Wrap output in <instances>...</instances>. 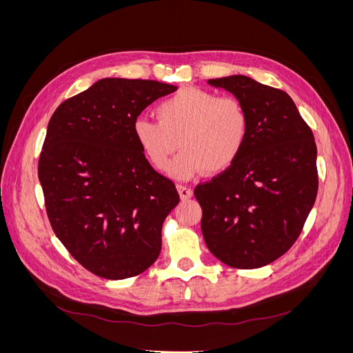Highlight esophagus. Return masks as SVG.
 I'll return each instance as SVG.
<instances>
[{
  "label": "esophagus",
  "instance_id": "esophagus-1",
  "mask_svg": "<svg viewBox=\"0 0 353 353\" xmlns=\"http://www.w3.org/2000/svg\"><path fill=\"white\" fill-rule=\"evenodd\" d=\"M178 193H179V196H181V199L183 200H187V199H190L191 196H193V188L191 187H187V185H178Z\"/></svg>",
  "mask_w": 353,
  "mask_h": 353
}]
</instances>
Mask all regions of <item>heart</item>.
I'll use <instances>...</instances> for the list:
<instances>
[{"label":"heart","instance_id":"obj_1","mask_svg":"<svg viewBox=\"0 0 353 353\" xmlns=\"http://www.w3.org/2000/svg\"><path fill=\"white\" fill-rule=\"evenodd\" d=\"M159 119L138 117L134 137L144 157L163 170L176 148H183L169 166L176 178L203 170L219 174L243 153L250 134V116L244 103L197 87L181 90L157 105Z\"/></svg>","mask_w":353,"mask_h":353}]
</instances>
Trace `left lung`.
Returning <instances> with one entry per match:
<instances>
[{
    "mask_svg": "<svg viewBox=\"0 0 353 353\" xmlns=\"http://www.w3.org/2000/svg\"><path fill=\"white\" fill-rule=\"evenodd\" d=\"M208 82L244 103L250 134L234 165L194 190L203 210L201 232L221 262L261 268L292 248L315 203L314 134L281 90L244 74Z\"/></svg>",
    "mask_w": 353,
    "mask_h": 353,
    "instance_id": "1",
    "label": "left lung"
}]
</instances>
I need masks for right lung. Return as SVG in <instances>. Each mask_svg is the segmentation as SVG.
<instances>
[{"instance_id": "obj_1", "label": "right lung", "mask_w": 353, "mask_h": 353, "mask_svg": "<svg viewBox=\"0 0 353 353\" xmlns=\"http://www.w3.org/2000/svg\"><path fill=\"white\" fill-rule=\"evenodd\" d=\"M175 85L104 78L63 101L38 163L59 240L83 268L108 280L144 272L162 250V225L179 203L172 181L148 163L134 122Z\"/></svg>"}]
</instances>
